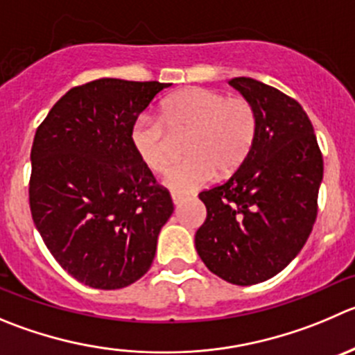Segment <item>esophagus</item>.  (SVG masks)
I'll use <instances>...</instances> for the list:
<instances>
[{
    "label": "esophagus",
    "mask_w": 355,
    "mask_h": 355,
    "mask_svg": "<svg viewBox=\"0 0 355 355\" xmlns=\"http://www.w3.org/2000/svg\"><path fill=\"white\" fill-rule=\"evenodd\" d=\"M184 200V195H180V193H172V202H174V205L178 207V205L183 204Z\"/></svg>",
    "instance_id": "34e87169"
}]
</instances>
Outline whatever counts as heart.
I'll use <instances>...</instances> for the list:
<instances>
[{
  "mask_svg": "<svg viewBox=\"0 0 355 355\" xmlns=\"http://www.w3.org/2000/svg\"><path fill=\"white\" fill-rule=\"evenodd\" d=\"M160 118H137L130 129V143L148 168L160 172L171 160L170 135L188 134V158L168 167L164 175V184L174 193H190L204 187L216 171L221 175L237 171L251 153L258 134V114L251 101L205 87L174 94L162 107Z\"/></svg>",
  "mask_w": 355,
  "mask_h": 355,
  "instance_id": "1",
  "label": "heart"
}]
</instances>
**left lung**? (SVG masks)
I'll return each instance as SVG.
<instances>
[{
	"label": "left lung",
	"instance_id": "8db88e82",
	"mask_svg": "<svg viewBox=\"0 0 355 355\" xmlns=\"http://www.w3.org/2000/svg\"><path fill=\"white\" fill-rule=\"evenodd\" d=\"M258 114L244 164L223 184L198 195L207 209L195 234L212 273L237 286L272 279L296 258L317 218L322 153L303 107L252 78H232Z\"/></svg>",
	"mask_w": 355,
	"mask_h": 355
}]
</instances>
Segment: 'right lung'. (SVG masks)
Listing matches in <instances>:
<instances>
[{"instance_id": "1", "label": "right lung", "mask_w": 355, "mask_h": 355, "mask_svg": "<svg viewBox=\"0 0 355 355\" xmlns=\"http://www.w3.org/2000/svg\"><path fill=\"white\" fill-rule=\"evenodd\" d=\"M171 83L101 78L64 94L36 130L29 205L60 266L96 289L150 270L174 211L130 143V129Z\"/></svg>"}]
</instances>
